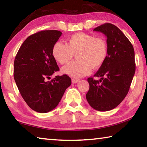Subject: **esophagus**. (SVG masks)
<instances>
[{"mask_svg": "<svg viewBox=\"0 0 147 147\" xmlns=\"http://www.w3.org/2000/svg\"><path fill=\"white\" fill-rule=\"evenodd\" d=\"M79 82V80L78 79H73L72 80V83L73 84H76L77 82Z\"/></svg>", "mask_w": 147, "mask_h": 147, "instance_id": "obj_1", "label": "esophagus"}]
</instances>
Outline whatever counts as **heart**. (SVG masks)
<instances>
[{
  "label": "heart",
  "instance_id": "1",
  "mask_svg": "<svg viewBox=\"0 0 147 147\" xmlns=\"http://www.w3.org/2000/svg\"><path fill=\"white\" fill-rule=\"evenodd\" d=\"M52 54L54 59L61 65L67 63L76 54L78 60L66 65L62 73L74 78L88 75L92 69H98L108 56V45L103 38L78 32L69 37L67 44L58 41L53 45Z\"/></svg>",
  "mask_w": 147,
  "mask_h": 147
}]
</instances>
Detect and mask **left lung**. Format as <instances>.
Here are the masks:
<instances>
[{
    "label": "left lung",
    "instance_id": "1",
    "mask_svg": "<svg viewBox=\"0 0 147 147\" xmlns=\"http://www.w3.org/2000/svg\"><path fill=\"white\" fill-rule=\"evenodd\" d=\"M107 37L108 56L94 76L89 77L86 99L92 108L106 111L116 108L128 94L136 71L135 53L132 45L122 31L111 23L93 30Z\"/></svg>",
    "mask_w": 147,
    "mask_h": 147
}]
</instances>
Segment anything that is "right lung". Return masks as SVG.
I'll return each mask as SVG.
<instances>
[{
    "label": "right lung",
    "mask_w": 147,
    "mask_h": 147,
    "mask_svg": "<svg viewBox=\"0 0 147 147\" xmlns=\"http://www.w3.org/2000/svg\"><path fill=\"white\" fill-rule=\"evenodd\" d=\"M61 34L49 30L31 35L15 58L13 76L17 88L28 106L37 112L47 113L55 108L71 84L67 74L47 81L59 70L52 50Z\"/></svg>",
    "instance_id": "1"
}]
</instances>
